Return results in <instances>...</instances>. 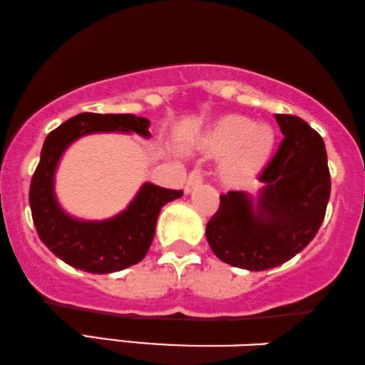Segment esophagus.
I'll return each mask as SVG.
<instances>
[{
    "label": "esophagus",
    "mask_w": 365,
    "mask_h": 365,
    "mask_svg": "<svg viewBox=\"0 0 365 365\" xmlns=\"http://www.w3.org/2000/svg\"><path fill=\"white\" fill-rule=\"evenodd\" d=\"M203 179H205L203 170H200V169L191 170L190 175H187V181H186V186H184V191L191 192L192 190H196V187L203 182Z\"/></svg>",
    "instance_id": "obj_1"
}]
</instances>
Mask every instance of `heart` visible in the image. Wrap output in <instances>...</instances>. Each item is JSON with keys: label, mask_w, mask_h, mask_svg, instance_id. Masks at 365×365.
I'll use <instances>...</instances> for the list:
<instances>
[{"label": "heart", "mask_w": 365, "mask_h": 365, "mask_svg": "<svg viewBox=\"0 0 365 365\" xmlns=\"http://www.w3.org/2000/svg\"><path fill=\"white\" fill-rule=\"evenodd\" d=\"M201 147L215 155L232 153L225 164V178L232 182L247 179L267 160L273 147V131L242 115H227L207 133Z\"/></svg>", "instance_id": "b5f03b06"}]
</instances>
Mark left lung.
Wrapping results in <instances>:
<instances>
[{
    "label": "left lung",
    "mask_w": 365,
    "mask_h": 365,
    "mask_svg": "<svg viewBox=\"0 0 365 365\" xmlns=\"http://www.w3.org/2000/svg\"><path fill=\"white\" fill-rule=\"evenodd\" d=\"M284 133L277 152L259 170L264 182L258 207L246 192L220 195L207 224V239L218 259L263 272L278 267L318 234L331 191L324 141L304 119L275 114Z\"/></svg>",
    "instance_id": "8db88e82"
}]
</instances>
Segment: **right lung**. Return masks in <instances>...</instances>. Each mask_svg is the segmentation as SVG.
I'll use <instances>...</instances> for the list:
<instances>
[{"instance_id":"1","label":"right lung","mask_w":365,"mask_h":365,"mask_svg":"<svg viewBox=\"0 0 365 365\" xmlns=\"http://www.w3.org/2000/svg\"><path fill=\"white\" fill-rule=\"evenodd\" d=\"M148 126L147 118L133 114L81 113L47 135L30 181L29 203L41 241L70 267L88 273H113L140 263L153 241L162 207L182 196L181 190L147 182L130 207L104 222L75 220L56 201L54 170L71 141L98 131H135L148 138Z\"/></svg>"}]
</instances>
